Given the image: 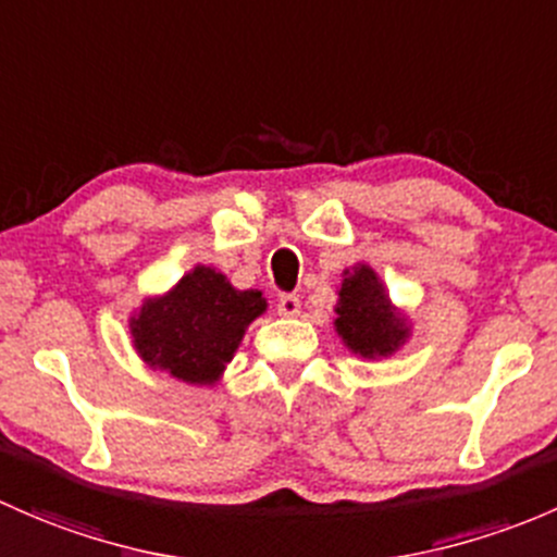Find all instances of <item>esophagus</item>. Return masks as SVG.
I'll list each match as a JSON object with an SVG mask.
<instances>
[{
    "instance_id": "34e87169",
    "label": "esophagus",
    "mask_w": 557,
    "mask_h": 557,
    "mask_svg": "<svg viewBox=\"0 0 557 557\" xmlns=\"http://www.w3.org/2000/svg\"><path fill=\"white\" fill-rule=\"evenodd\" d=\"M278 313L286 319L300 317V297L297 295H281L278 297Z\"/></svg>"
}]
</instances>
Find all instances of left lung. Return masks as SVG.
<instances>
[{
	"instance_id": "1",
	"label": "left lung",
	"mask_w": 557,
	"mask_h": 557,
	"mask_svg": "<svg viewBox=\"0 0 557 557\" xmlns=\"http://www.w3.org/2000/svg\"><path fill=\"white\" fill-rule=\"evenodd\" d=\"M335 313L337 335L364 359L392 357L410 335L407 319L392 306L377 273L362 262L343 271Z\"/></svg>"
}]
</instances>
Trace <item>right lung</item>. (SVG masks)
<instances>
[{
    "mask_svg": "<svg viewBox=\"0 0 557 557\" xmlns=\"http://www.w3.org/2000/svg\"><path fill=\"white\" fill-rule=\"evenodd\" d=\"M268 308L257 289L240 292L220 271L195 265L174 289L147 297L131 317L134 348L154 370L195 386H214Z\"/></svg>",
    "mask_w": 557,
    "mask_h": 557,
    "instance_id": "obj_1",
    "label": "right lung"
}]
</instances>
